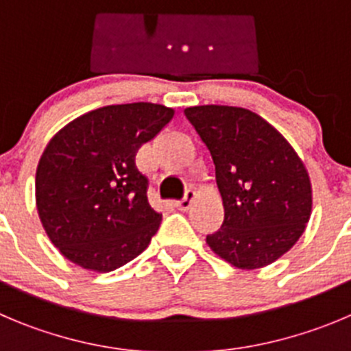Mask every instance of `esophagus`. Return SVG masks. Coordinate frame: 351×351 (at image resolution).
I'll use <instances>...</instances> for the list:
<instances>
[{"instance_id": "1", "label": "esophagus", "mask_w": 351, "mask_h": 351, "mask_svg": "<svg viewBox=\"0 0 351 351\" xmlns=\"http://www.w3.org/2000/svg\"><path fill=\"white\" fill-rule=\"evenodd\" d=\"M194 199H195V192L194 191H186L185 197H183L182 201H176L175 206L180 209V211H186V209H191Z\"/></svg>"}]
</instances>
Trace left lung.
Masks as SVG:
<instances>
[{"mask_svg": "<svg viewBox=\"0 0 351 351\" xmlns=\"http://www.w3.org/2000/svg\"><path fill=\"white\" fill-rule=\"evenodd\" d=\"M186 119L209 149L223 201L220 230L206 242L221 260L256 270L279 260L312 215V183L291 143L242 107L195 106Z\"/></svg>", "mask_w": 351, "mask_h": 351, "instance_id": "obj_1", "label": "left lung"}]
</instances>
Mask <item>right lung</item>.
Wrapping results in <instances>:
<instances>
[{
    "label": "right lung",
    "instance_id": "obj_1",
    "mask_svg": "<svg viewBox=\"0 0 351 351\" xmlns=\"http://www.w3.org/2000/svg\"><path fill=\"white\" fill-rule=\"evenodd\" d=\"M173 116L171 107L150 101L100 107L48 142L36 169V206L69 261L112 271L147 250L162 215L149 204L135 156Z\"/></svg>",
    "mask_w": 351,
    "mask_h": 351
}]
</instances>
